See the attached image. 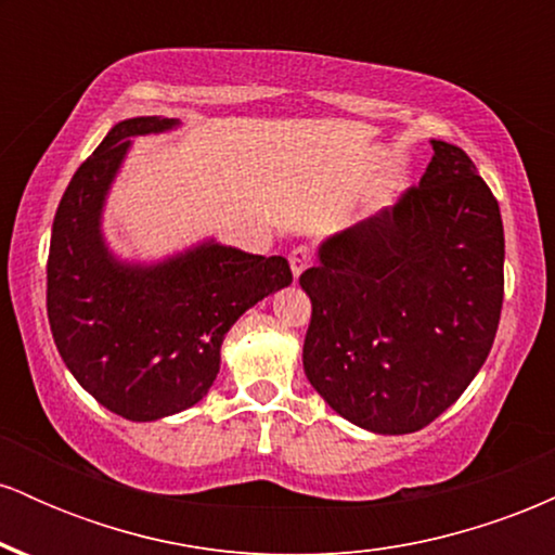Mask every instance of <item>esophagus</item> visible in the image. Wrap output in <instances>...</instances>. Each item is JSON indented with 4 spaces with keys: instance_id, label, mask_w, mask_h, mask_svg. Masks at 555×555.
Listing matches in <instances>:
<instances>
[{
    "instance_id": "esophagus-1",
    "label": "esophagus",
    "mask_w": 555,
    "mask_h": 555,
    "mask_svg": "<svg viewBox=\"0 0 555 555\" xmlns=\"http://www.w3.org/2000/svg\"><path fill=\"white\" fill-rule=\"evenodd\" d=\"M310 260H313V253H310V247H305V245H299V247H295V250L289 253V266H292V273H295V279L305 269H308Z\"/></svg>"
}]
</instances>
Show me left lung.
I'll list each match as a JSON object with an SVG mask.
<instances>
[{
    "label": "left lung",
    "mask_w": 555,
    "mask_h": 555,
    "mask_svg": "<svg viewBox=\"0 0 555 555\" xmlns=\"http://www.w3.org/2000/svg\"><path fill=\"white\" fill-rule=\"evenodd\" d=\"M433 151L397 206L323 242L299 276L313 305L305 375L344 420L388 436L462 397L501 321L499 201L460 145Z\"/></svg>",
    "instance_id": "1"
}]
</instances>
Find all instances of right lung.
Instances as JSON below:
<instances>
[{"mask_svg": "<svg viewBox=\"0 0 555 555\" xmlns=\"http://www.w3.org/2000/svg\"><path fill=\"white\" fill-rule=\"evenodd\" d=\"M175 119L114 125L69 180L52 227L47 313L75 380L114 415L149 423L188 410L219 373L227 331L247 308L292 282L282 256L203 245L156 269L112 260L99 214L132 135Z\"/></svg>", "mask_w": 555, "mask_h": 555, "instance_id": "add662e5", "label": "right lung"}]
</instances>
